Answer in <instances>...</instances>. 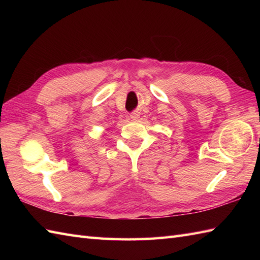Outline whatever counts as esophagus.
Wrapping results in <instances>:
<instances>
[{
  "mask_svg": "<svg viewBox=\"0 0 260 260\" xmlns=\"http://www.w3.org/2000/svg\"><path fill=\"white\" fill-rule=\"evenodd\" d=\"M131 118L133 119V120L139 119V118H140V113H139V112H134V113H132V114H131Z\"/></svg>",
  "mask_w": 260,
  "mask_h": 260,
  "instance_id": "34e87169",
  "label": "esophagus"
}]
</instances>
